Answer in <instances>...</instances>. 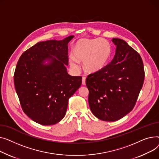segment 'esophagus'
Instances as JSON below:
<instances>
[{
  "mask_svg": "<svg viewBox=\"0 0 159 159\" xmlns=\"http://www.w3.org/2000/svg\"><path fill=\"white\" fill-rule=\"evenodd\" d=\"M86 77H85V76H83V78H82V85H85V83H86Z\"/></svg>",
  "mask_w": 159,
  "mask_h": 159,
  "instance_id": "obj_1",
  "label": "esophagus"
}]
</instances>
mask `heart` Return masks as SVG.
Segmentation results:
<instances>
[{
  "instance_id": "obj_1",
  "label": "heart",
  "mask_w": 159,
  "mask_h": 159,
  "mask_svg": "<svg viewBox=\"0 0 159 159\" xmlns=\"http://www.w3.org/2000/svg\"><path fill=\"white\" fill-rule=\"evenodd\" d=\"M69 58L70 66L79 69V62L83 61L84 68L90 72H96L103 69L108 62L111 48L108 42L101 39H81L74 44Z\"/></svg>"
}]
</instances>
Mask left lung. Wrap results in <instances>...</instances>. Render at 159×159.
<instances>
[{
	"mask_svg": "<svg viewBox=\"0 0 159 159\" xmlns=\"http://www.w3.org/2000/svg\"><path fill=\"white\" fill-rule=\"evenodd\" d=\"M111 41L116 45L114 59L86 79L90 108L104 121L117 120L133 110L145 76L140 54L123 40Z\"/></svg>",
	"mask_w": 159,
	"mask_h": 159,
	"instance_id": "1",
	"label": "left lung"
}]
</instances>
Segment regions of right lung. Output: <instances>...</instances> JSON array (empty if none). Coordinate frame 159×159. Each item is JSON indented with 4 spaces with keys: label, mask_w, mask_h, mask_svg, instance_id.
I'll use <instances>...</instances> for the list:
<instances>
[{
    "label": "right lung",
    "mask_w": 159,
    "mask_h": 159,
    "mask_svg": "<svg viewBox=\"0 0 159 159\" xmlns=\"http://www.w3.org/2000/svg\"><path fill=\"white\" fill-rule=\"evenodd\" d=\"M73 37L37 43L17 62L14 84L21 107L42 125L60 122L66 114L69 98L81 85L82 77L69 75L65 67L69 65L67 44ZM48 59L51 63L44 65Z\"/></svg>",
    "instance_id": "obj_1"
}]
</instances>
